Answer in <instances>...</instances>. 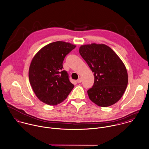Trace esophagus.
Here are the masks:
<instances>
[{
    "instance_id": "1",
    "label": "esophagus",
    "mask_w": 149,
    "mask_h": 149,
    "mask_svg": "<svg viewBox=\"0 0 149 149\" xmlns=\"http://www.w3.org/2000/svg\"><path fill=\"white\" fill-rule=\"evenodd\" d=\"M77 82H78V84H79V83H81V82H82V79H81V78H78V79H77Z\"/></svg>"
}]
</instances>
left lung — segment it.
<instances>
[{
    "label": "left lung",
    "instance_id": "left-lung-1",
    "mask_svg": "<svg viewBox=\"0 0 149 149\" xmlns=\"http://www.w3.org/2000/svg\"><path fill=\"white\" fill-rule=\"evenodd\" d=\"M79 54L94 73V85L88 90L90 100L101 107L116 103L128 84L123 62L110 47L102 44L81 45Z\"/></svg>",
    "mask_w": 149,
    "mask_h": 149
}]
</instances>
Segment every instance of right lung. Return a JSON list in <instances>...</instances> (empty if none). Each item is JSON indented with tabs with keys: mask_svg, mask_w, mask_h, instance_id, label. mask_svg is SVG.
Returning <instances> with one entry per match:
<instances>
[{
	"mask_svg": "<svg viewBox=\"0 0 149 149\" xmlns=\"http://www.w3.org/2000/svg\"><path fill=\"white\" fill-rule=\"evenodd\" d=\"M75 47L69 42L56 41L42 48L33 57L29 78L33 90L41 101L50 105H58L74 88L67 72L63 70V61Z\"/></svg>",
	"mask_w": 149,
	"mask_h": 149,
	"instance_id": "add662e5",
	"label": "right lung"
}]
</instances>
